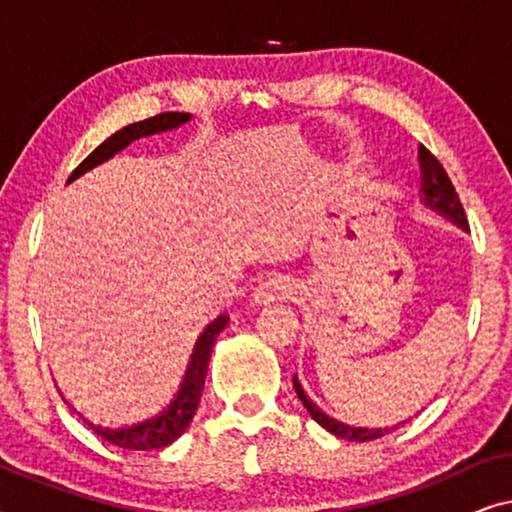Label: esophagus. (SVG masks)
Returning <instances> with one entry per match:
<instances>
[{
	"label": "esophagus",
	"mask_w": 512,
	"mask_h": 512,
	"mask_svg": "<svg viewBox=\"0 0 512 512\" xmlns=\"http://www.w3.org/2000/svg\"><path fill=\"white\" fill-rule=\"evenodd\" d=\"M293 291H296V284H293V279L289 275H268L265 279H261L254 289V303L258 305L275 303V300L289 298Z\"/></svg>",
	"instance_id": "34e87169"
}]
</instances>
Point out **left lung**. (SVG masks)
Returning a JSON list of instances; mask_svg holds the SVG:
<instances>
[{"mask_svg":"<svg viewBox=\"0 0 512 512\" xmlns=\"http://www.w3.org/2000/svg\"><path fill=\"white\" fill-rule=\"evenodd\" d=\"M419 167H422V195H424V205L431 207L433 212L447 216V219L457 223L464 230H468V221H466V212H464V205H461L457 191H454L450 177H447L445 167L440 165V160L433 156V153L426 149V146L419 144ZM293 389H296V394L303 405L310 412V417L314 422L324 426L326 431H331L333 436L338 438H347V440H356V443H366V440H377L382 436H387V433L396 431L398 426L405 424V422H398L396 426H389V429H363V426H347L338 422V419L328 417L324 410L317 408V403L310 401V396L305 394L303 387H300V382L293 377Z\"/></svg>","mask_w":512,"mask_h":512,"instance_id":"1","label":"left lung"}]
</instances>
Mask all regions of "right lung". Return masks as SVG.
<instances>
[{"mask_svg": "<svg viewBox=\"0 0 512 512\" xmlns=\"http://www.w3.org/2000/svg\"><path fill=\"white\" fill-rule=\"evenodd\" d=\"M188 121H191V114H184V111H167V114L151 116L146 118V121L132 123L128 128L118 130L116 135H111L107 142L97 146V149L90 153V156L83 160L72 174H69L67 184L69 181H74L76 177H81L83 172L93 170L95 165H100L111 156H116L118 151L135 142V139L156 135V132L174 130ZM226 326H228V317L226 314H221V317H216L212 324L202 331L198 342H195V349L191 354V361H188L184 382H181L177 396H174V401L167 405L165 410H160L158 415L144 419V422L123 424V426H104V424L90 422V419L83 417V412L79 410H76V415H79L83 419V424H88L97 436H102L104 440H109V443H114L118 447H125V450H158V447H167L170 443H174V440L188 429L195 410H198L202 389H205L209 356H212L216 335H219Z\"/></svg>", "mask_w": 512, "mask_h": 512, "instance_id": "add662e5", "label": "right lung"}]
</instances>
